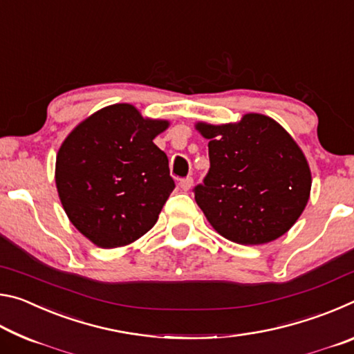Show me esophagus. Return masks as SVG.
<instances>
[{
	"label": "esophagus",
	"instance_id": "34e87169",
	"mask_svg": "<svg viewBox=\"0 0 354 354\" xmlns=\"http://www.w3.org/2000/svg\"><path fill=\"white\" fill-rule=\"evenodd\" d=\"M192 185H194V178H184L179 181V187H181L184 192L190 190Z\"/></svg>",
	"mask_w": 354,
	"mask_h": 354
}]
</instances>
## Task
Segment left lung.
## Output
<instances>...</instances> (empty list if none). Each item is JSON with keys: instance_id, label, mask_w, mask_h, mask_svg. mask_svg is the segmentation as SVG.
Returning a JSON list of instances; mask_svg holds the SVG:
<instances>
[{"instance_id": "obj_1", "label": "left lung", "mask_w": 354, "mask_h": 354, "mask_svg": "<svg viewBox=\"0 0 354 354\" xmlns=\"http://www.w3.org/2000/svg\"><path fill=\"white\" fill-rule=\"evenodd\" d=\"M209 140L211 169L195 201L215 231L231 242L262 245L286 234L310 195L308 159L293 137L263 113L236 123L198 122Z\"/></svg>"}]
</instances>
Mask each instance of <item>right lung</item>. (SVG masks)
<instances>
[{"label": "right lung", "mask_w": 354, "mask_h": 354, "mask_svg": "<svg viewBox=\"0 0 354 354\" xmlns=\"http://www.w3.org/2000/svg\"><path fill=\"white\" fill-rule=\"evenodd\" d=\"M169 127V120L118 103L93 112L65 137L56 156L59 200L97 247L133 243L158 221L175 181L153 140Z\"/></svg>", "instance_id": "1"}]
</instances>
